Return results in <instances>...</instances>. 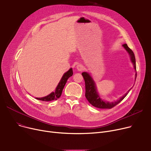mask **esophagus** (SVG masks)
Masks as SVG:
<instances>
[{
  "mask_svg": "<svg viewBox=\"0 0 151 151\" xmlns=\"http://www.w3.org/2000/svg\"><path fill=\"white\" fill-rule=\"evenodd\" d=\"M84 68V67L82 64H78L77 66H76V69L78 70V71H82Z\"/></svg>",
  "mask_w": 151,
  "mask_h": 151,
  "instance_id": "34e87169",
  "label": "esophagus"
}]
</instances>
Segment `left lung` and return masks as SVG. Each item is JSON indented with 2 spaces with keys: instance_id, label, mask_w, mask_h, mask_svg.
I'll use <instances>...</instances> for the list:
<instances>
[{
  "instance_id": "1",
  "label": "left lung",
  "mask_w": 151,
  "mask_h": 151,
  "mask_svg": "<svg viewBox=\"0 0 151 151\" xmlns=\"http://www.w3.org/2000/svg\"><path fill=\"white\" fill-rule=\"evenodd\" d=\"M124 48L127 51L130 56V59L132 62L133 63L134 68L137 71L136 69V60H135V57H134V54L133 52V51L129 47L127 44H124L122 45ZM82 75L84 78V80L85 81V88H86V93H85V96L88 100V101L90 104L93 105V106L101 108V109H111L117 105L127 96L129 92V91L131 90L129 89V91L127 92L124 96H123L121 98H120L118 100L114 101V102H106L105 101H103L99 97V94L97 92V89L96 87V84H95L94 81L93 79L91 76V75L88 73L87 72H83L82 73ZM137 78V73L135 76V80Z\"/></svg>"
}]
</instances>
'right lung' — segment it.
I'll return each instance as SVG.
<instances>
[{
    "instance_id": "1",
    "label": "right lung",
    "mask_w": 151,
    "mask_h": 151,
    "mask_svg": "<svg viewBox=\"0 0 151 151\" xmlns=\"http://www.w3.org/2000/svg\"><path fill=\"white\" fill-rule=\"evenodd\" d=\"M73 73L72 68H70L68 71H67L66 73H65L64 75H63V76L62 77V79L60 80L59 83L58 84L56 89H55V92H51L50 94L48 95V96H47L46 97H42V98H36V99L44 101H49L58 100V99H59L61 96L63 89L64 88L67 80L70 76L73 75Z\"/></svg>"
}]
</instances>
